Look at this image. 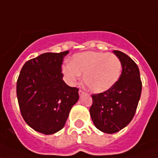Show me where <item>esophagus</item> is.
I'll use <instances>...</instances> for the list:
<instances>
[{
  "mask_svg": "<svg viewBox=\"0 0 158 158\" xmlns=\"http://www.w3.org/2000/svg\"><path fill=\"white\" fill-rule=\"evenodd\" d=\"M78 94H79V96H83V95L85 94V92H83L82 90H81V89L78 91Z\"/></svg>",
  "mask_w": 158,
  "mask_h": 158,
  "instance_id": "1",
  "label": "esophagus"
}]
</instances>
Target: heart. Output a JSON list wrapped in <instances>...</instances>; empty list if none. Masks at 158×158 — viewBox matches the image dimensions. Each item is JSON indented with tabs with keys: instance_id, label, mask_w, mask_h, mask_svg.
<instances>
[{
	"instance_id": "heart-1",
	"label": "heart",
	"mask_w": 158,
	"mask_h": 158,
	"mask_svg": "<svg viewBox=\"0 0 158 158\" xmlns=\"http://www.w3.org/2000/svg\"><path fill=\"white\" fill-rule=\"evenodd\" d=\"M122 64L114 54L98 52H84L73 56L72 63L62 67L66 81L74 85L84 74L83 83L93 93L106 92L120 77Z\"/></svg>"
}]
</instances>
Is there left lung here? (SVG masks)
Returning a JSON list of instances; mask_svg holds the SVG:
<instances>
[{"label":"left lung","instance_id":"8db88e82","mask_svg":"<svg viewBox=\"0 0 158 158\" xmlns=\"http://www.w3.org/2000/svg\"><path fill=\"white\" fill-rule=\"evenodd\" d=\"M122 64L117 83L106 92L92 95L89 109L94 124L107 134L115 133L131 122L141 94L142 83L137 64L125 53L113 51Z\"/></svg>","mask_w":158,"mask_h":158}]
</instances>
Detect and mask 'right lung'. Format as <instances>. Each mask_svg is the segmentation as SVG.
I'll return each mask as SVG.
<instances>
[{
  "instance_id": "1",
  "label": "right lung",
  "mask_w": 158,
  "mask_h": 158,
  "mask_svg": "<svg viewBox=\"0 0 158 158\" xmlns=\"http://www.w3.org/2000/svg\"><path fill=\"white\" fill-rule=\"evenodd\" d=\"M69 51L47 52L25 63L17 81L21 114L35 131L54 134L64 127L73 106L79 99L78 89L63 81L61 66Z\"/></svg>"
}]
</instances>
